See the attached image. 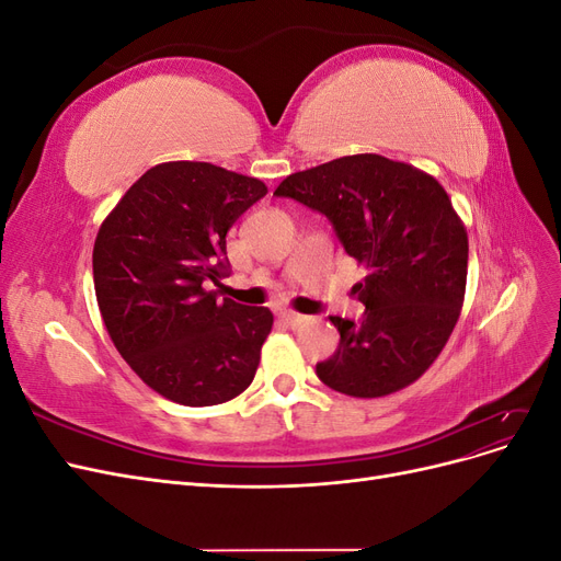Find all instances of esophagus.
Segmentation results:
<instances>
[{
    "mask_svg": "<svg viewBox=\"0 0 561 561\" xmlns=\"http://www.w3.org/2000/svg\"><path fill=\"white\" fill-rule=\"evenodd\" d=\"M280 320L287 322V325H299V322L307 320V316L295 313V311H280Z\"/></svg>",
    "mask_w": 561,
    "mask_h": 561,
    "instance_id": "esophagus-1",
    "label": "esophagus"
}]
</instances>
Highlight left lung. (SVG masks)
I'll return each mask as SVG.
<instances>
[{
  "mask_svg": "<svg viewBox=\"0 0 561 561\" xmlns=\"http://www.w3.org/2000/svg\"><path fill=\"white\" fill-rule=\"evenodd\" d=\"M276 196L325 215L367 268L353 287L363 318L330 316L339 330L318 379L353 398H383L426 371L461 316L468 233L433 175L379 154H353L287 175Z\"/></svg>",
  "mask_w": 561,
  "mask_h": 561,
  "instance_id": "1",
  "label": "left lung"
}]
</instances>
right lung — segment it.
Returning <instances> with one entry per match:
<instances>
[{"label":"right lung","instance_id":"add662e5","mask_svg":"<svg viewBox=\"0 0 561 561\" xmlns=\"http://www.w3.org/2000/svg\"><path fill=\"white\" fill-rule=\"evenodd\" d=\"M266 196L257 178L203 161L159 163L100 225L93 283L116 351L149 388L186 407L252 383L274 316L219 297L227 231Z\"/></svg>","mask_w":561,"mask_h":561}]
</instances>
